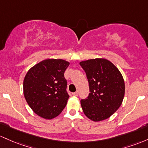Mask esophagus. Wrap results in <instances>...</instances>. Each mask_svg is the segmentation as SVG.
Segmentation results:
<instances>
[{"instance_id":"34e87169","label":"esophagus","mask_w":148,"mask_h":148,"mask_svg":"<svg viewBox=\"0 0 148 148\" xmlns=\"http://www.w3.org/2000/svg\"><path fill=\"white\" fill-rule=\"evenodd\" d=\"M78 94H79L78 92H75L73 93V95L75 96H78Z\"/></svg>"}]
</instances>
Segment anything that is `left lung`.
<instances>
[{"label":"left lung","instance_id":"1","mask_svg":"<svg viewBox=\"0 0 148 148\" xmlns=\"http://www.w3.org/2000/svg\"><path fill=\"white\" fill-rule=\"evenodd\" d=\"M89 82L87 99L80 101L84 114L94 122L110 117L122 105L125 84L115 66L106 59H89L79 62Z\"/></svg>","mask_w":148,"mask_h":148}]
</instances>
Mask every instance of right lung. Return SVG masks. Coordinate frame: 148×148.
<instances>
[{
	"instance_id": "add662e5",
	"label": "right lung",
	"mask_w": 148,
	"mask_h": 148,
	"mask_svg": "<svg viewBox=\"0 0 148 148\" xmlns=\"http://www.w3.org/2000/svg\"><path fill=\"white\" fill-rule=\"evenodd\" d=\"M70 63L48 59L29 69L23 83L26 102L38 116L46 119L57 117L67 104L69 95L64 72Z\"/></svg>"
}]
</instances>
